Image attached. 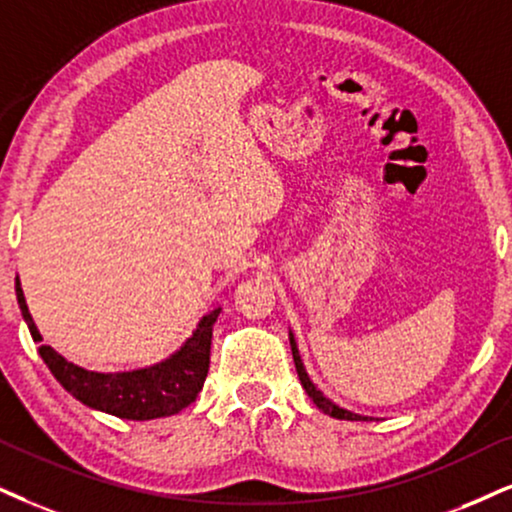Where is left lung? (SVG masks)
<instances>
[{"instance_id":"1","label":"left lung","mask_w":512,"mask_h":512,"mask_svg":"<svg viewBox=\"0 0 512 512\" xmlns=\"http://www.w3.org/2000/svg\"><path fill=\"white\" fill-rule=\"evenodd\" d=\"M290 349H293L295 368H297V375H300V383H302V387H304V392H307L309 397H312L314 404L319 406V409H321L323 413H328V416H333V418H340V420H368V418H364V416H357V413H352V411H345V409H340L338 404H333L331 399H326V397H323V394H321L319 390H316V387L312 385V380H309L307 371H304V366H302V359H300V352H297V345H295V340H293V333H290Z\"/></svg>"}]
</instances>
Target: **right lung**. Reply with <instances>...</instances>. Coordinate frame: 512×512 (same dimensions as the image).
<instances>
[{
  "mask_svg": "<svg viewBox=\"0 0 512 512\" xmlns=\"http://www.w3.org/2000/svg\"><path fill=\"white\" fill-rule=\"evenodd\" d=\"M16 297L21 304L23 319L28 323L30 335L35 342H42L35 321L25 304L21 283L16 281ZM222 309H212L198 323L193 338L172 354L163 364L151 368H139L129 373H94L70 364L49 345H40V354L54 378L66 390L92 409L106 411L111 416L127 420H153L174 416L181 409L193 404L198 392L203 390L205 375L210 368V345L212 326Z\"/></svg>",
  "mask_w": 512,
  "mask_h": 512,
  "instance_id": "obj_1",
  "label": "right lung"
}]
</instances>
